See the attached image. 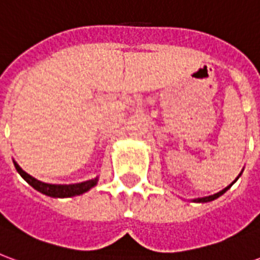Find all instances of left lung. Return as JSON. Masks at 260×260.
I'll use <instances>...</instances> for the list:
<instances>
[{
  "label": "left lung",
  "mask_w": 260,
  "mask_h": 260,
  "mask_svg": "<svg viewBox=\"0 0 260 260\" xmlns=\"http://www.w3.org/2000/svg\"><path fill=\"white\" fill-rule=\"evenodd\" d=\"M237 180H238V178H237ZM235 180V181H237ZM234 181V182H235ZM234 182H233V184H234ZM233 184H230L229 186H227V188H224L223 191H220V192H217V193H214V195H210V196H205V198H198V199H193V202H199V203H203V202H212V201H214V199H217L218 196H221L224 193V192L227 191V189H230V188H231V185H233Z\"/></svg>",
  "instance_id": "8db88e82"
}]
</instances>
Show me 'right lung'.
<instances>
[{"instance_id": "1", "label": "right lung", "mask_w": 260, "mask_h": 260, "mask_svg": "<svg viewBox=\"0 0 260 260\" xmlns=\"http://www.w3.org/2000/svg\"><path fill=\"white\" fill-rule=\"evenodd\" d=\"M15 169L19 173L20 177L23 180L31 185L36 191L42 192L44 195L51 196V198H71V196L82 195L85 193L89 189H91L93 186L96 185L99 178H94V180L85 181V182H79V184H71V185H55V184H46V182H42V181L36 180L35 177L29 175L26 171L20 169V166L16 161H14Z\"/></svg>"}]
</instances>
